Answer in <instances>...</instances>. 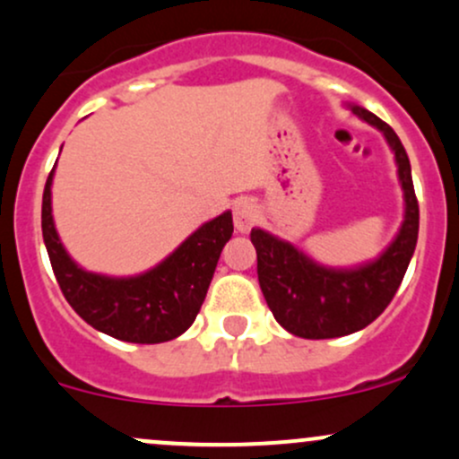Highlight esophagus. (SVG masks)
Returning a JSON list of instances; mask_svg holds the SVG:
<instances>
[{"label":"esophagus","instance_id":"obj_1","mask_svg":"<svg viewBox=\"0 0 459 459\" xmlns=\"http://www.w3.org/2000/svg\"><path fill=\"white\" fill-rule=\"evenodd\" d=\"M259 206H256L255 200L250 198H239L238 203L233 204V221H235V229L239 233H246L255 226V221L259 220Z\"/></svg>","mask_w":459,"mask_h":459}]
</instances>
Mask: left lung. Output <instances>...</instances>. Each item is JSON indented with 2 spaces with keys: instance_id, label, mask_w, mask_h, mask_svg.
Listing matches in <instances>:
<instances>
[{
  "instance_id": "1",
  "label": "left lung",
  "mask_w": 459,
  "mask_h": 459,
  "mask_svg": "<svg viewBox=\"0 0 459 459\" xmlns=\"http://www.w3.org/2000/svg\"><path fill=\"white\" fill-rule=\"evenodd\" d=\"M352 113L385 134L399 165V180L405 194V220L385 253L361 268L331 270L265 230L253 229L250 233L265 303L283 329L305 340H329L355 333L379 318L394 299L416 248L420 215L405 148L394 130L370 110L352 107Z\"/></svg>"
}]
</instances>
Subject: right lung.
I'll list each match as a JSON object with an SVG mask.
<instances>
[{
	"label": "right lung",
	"instance_id": "add662e5",
	"mask_svg": "<svg viewBox=\"0 0 459 459\" xmlns=\"http://www.w3.org/2000/svg\"><path fill=\"white\" fill-rule=\"evenodd\" d=\"M52 176L43 191L41 226L60 291L93 329L133 344L169 342L189 329L204 303L215 265L233 235L230 211L200 226L163 264L130 279L84 272L65 253L52 220Z\"/></svg>",
	"mask_w": 459,
	"mask_h": 459
}]
</instances>
